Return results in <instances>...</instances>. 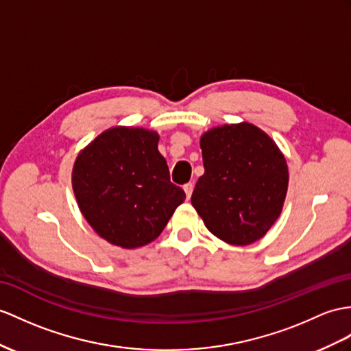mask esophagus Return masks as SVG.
Segmentation results:
<instances>
[{
    "label": "esophagus",
    "instance_id": "esophagus-1",
    "mask_svg": "<svg viewBox=\"0 0 351 351\" xmlns=\"http://www.w3.org/2000/svg\"><path fill=\"white\" fill-rule=\"evenodd\" d=\"M183 189H184V192H186L187 198H191V195H192V192H193V183H186V184L183 186Z\"/></svg>",
    "mask_w": 351,
    "mask_h": 351
}]
</instances>
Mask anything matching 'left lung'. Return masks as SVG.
Masks as SVG:
<instances>
[{"mask_svg":"<svg viewBox=\"0 0 351 351\" xmlns=\"http://www.w3.org/2000/svg\"><path fill=\"white\" fill-rule=\"evenodd\" d=\"M204 174L192 205L205 226L235 245L258 241L280 216L289 173L277 144L252 123L213 128L201 136Z\"/></svg>","mask_w":351,"mask_h":351,"instance_id":"1","label":"left lung"}]
</instances>
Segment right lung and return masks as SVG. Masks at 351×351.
I'll return each instance as SVG.
<instances>
[{"mask_svg":"<svg viewBox=\"0 0 351 351\" xmlns=\"http://www.w3.org/2000/svg\"><path fill=\"white\" fill-rule=\"evenodd\" d=\"M159 135L117 126L77 156L73 189L82 215L108 243L135 249L160 235L186 193L169 180Z\"/></svg>","mask_w":351,"mask_h":351,"instance_id":"right-lung-1","label":"right lung"}]
</instances>
